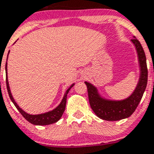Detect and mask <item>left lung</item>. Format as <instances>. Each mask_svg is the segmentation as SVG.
<instances>
[{"mask_svg":"<svg viewBox=\"0 0 154 154\" xmlns=\"http://www.w3.org/2000/svg\"><path fill=\"white\" fill-rule=\"evenodd\" d=\"M131 39L136 49L138 58L140 76L136 88L129 97L122 100L109 99L103 97L97 88L91 83L85 81L88 88V98L91 108L96 116L106 121H119L132 116L143 95L147 85L148 71L144 50L139 40L135 36Z\"/></svg>","mask_w":154,"mask_h":154,"instance_id":"8db88e82","label":"left lung"}]
</instances>
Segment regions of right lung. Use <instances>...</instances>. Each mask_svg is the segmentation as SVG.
<instances>
[{
  "label": "right lung",
  "mask_w": 154,
  "mask_h": 154,
  "mask_svg": "<svg viewBox=\"0 0 154 154\" xmlns=\"http://www.w3.org/2000/svg\"><path fill=\"white\" fill-rule=\"evenodd\" d=\"M15 43V42H14ZM10 53V51L8 53V54ZM8 61V60H7ZM5 70H6V84H7V89H8V92L9 97H10L11 100L13 102V104L14 105V106L17 108L19 112L22 115L25 119L27 120L28 122H29L30 123L33 124V125H50V124L55 123L58 122L59 120L60 119V118L62 117L64 111H65V108H66V97H67V94L69 91V90L71 89L73 87V85H75L73 83V85H71L69 86V88H68L67 90L66 91L65 94H64L63 97V99L61 101V102L58 105V106H57L54 109L51 111H49L47 112H45V113H42V114H38V115H31L25 112L23 109H21L18 105L16 103V101H14V97H13L12 94H11V92L10 90V87H9V83L8 80V63H6L5 64Z\"/></svg>",
  "instance_id": "right-lung-1"
}]
</instances>
